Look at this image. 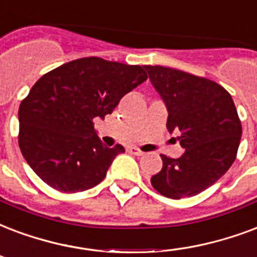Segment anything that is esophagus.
Segmentation results:
<instances>
[{
  "instance_id": "34e87169",
  "label": "esophagus",
  "mask_w": 257,
  "mask_h": 257,
  "mask_svg": "<svg viewBox=\"0 0 257 257\" xmlns=\"http://www.w3.org/2000/svg\"><path fill=\"white\" fill-rule=\"evenodd\" d=\"M128 151H129V152H131V154L136 155V156H142V155L144 154V152H143V151L140 150V148H137V147H129Z\"/></svg>"
}]
</instances>
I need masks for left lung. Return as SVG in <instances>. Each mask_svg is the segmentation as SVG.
<instances>
[{
    "label": "left lung",
    "mask_w": 257,
    "mask_h": 257,
    "mask_svg": "<svg viewBox=\"0 0 257 257\" xmlns=\"http://www.w3.org/2000/svg\"><path fill=\"white\" fill-rule=\"evenodd\" d=\"M167 106V129L179 131L185 154L178 159L160 155L163 167L151 185L164 197L181 199L210 187L237 156L241 121L232 95L217 82L189 72L144 66Z\"/></svg>",
    "instance_id": "1"
}]
</instances>
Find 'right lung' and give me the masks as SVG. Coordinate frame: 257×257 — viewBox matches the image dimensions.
Listing matches in <instances>:
<instances>
[{
    "label": "right lung",
    "instance_id": "1",
    "mask_svg": "<svg viewBox=\"0 0 257 257\" xmlns=\"http://www.w3.org/2000/svg\"><path fill=\"white\" fill-rule=\"evenodd\" d=\"M147 78L142 66L95 56L44 74L19 109V146L35 174L62 193L101 183L125 150L105 146L94 131V118L111 114L121 98Z\"/></svg>",
    "mask_w": 257,
    "mask_h": 257
}]
</instances>
